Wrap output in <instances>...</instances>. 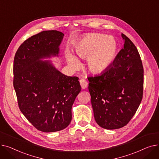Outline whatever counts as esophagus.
<instances>
[{
    "instance_id": "1",
    "label": "esophagus",
    "mask_w": 159,
    "mask_h": 159,
    "mask_svg": "<svg viewBox=\"0 0 159 159\" xmlns=\"http://www.w3.org/2000/svg\"><path fill=\"white\" fill-rule=\"evenodd\" d=\"M80 84L81 86V88L82 89H86L88 87V82L84 79H80Z\"/></svg>"
}]
</instances>
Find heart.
<instances>
[{
  "label": "heart",
  "mask_w": 159,
  "mask_h": 159,
  "mask_svg": "<svg viewBox=\"0 0 159 159\" xmlns=\"http://www.w3.org/2000/svg\"><path fill=\"white\" fill-rule=\"evenodd\" d=\"M75 53L81 58H87L89 70L95 73L106 70L113 62L117 50L114 38L100 33H90L83 37L75 44ZM69 66L73 70L78 69L80 62L72 53H67Z\"/></svg>",
  "instance_id": "heart-1"
}]
</instances>
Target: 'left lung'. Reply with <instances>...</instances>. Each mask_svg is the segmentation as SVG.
Listing matches in <instances>:
<instances>
[{
  "label": "left lung",
  "mask_w": 159,
  "mask_h": 159,
  "mask_svg": "<svg viewBox=\"0 0 159 159\" xmlns=\"http://www.w3.org/2000/svg\"><path fill=\"white\" fill-rule=\"evenodd\" d=\"M124 48L101 75L89 77V91L94 117L106 129L124 127L143 99L144 70L136 46L123 33Z\"/></svg>",
  "instance_id": "obj_1"
}]
</instances>
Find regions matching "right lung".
<instances>
[{
  "instance_id": "obj_1",
  "label": "right lung",
  "mask_w": 159,
  "mask_h": 159,
  "mask_svg": "<svg viewBox=\"0 0 159 159\" xmlns=\"http://www.w3.org/2000/svg\"><path fill=\"white\" fill-rule=\"evenodd\" d=\"M64 33L43 31L25 40L13 62V86L19 109L38 130L64 129L71 120V107L81 87L77 77L62 74L50 61L58 56Z\"/></svg>"
}]
</instances>
